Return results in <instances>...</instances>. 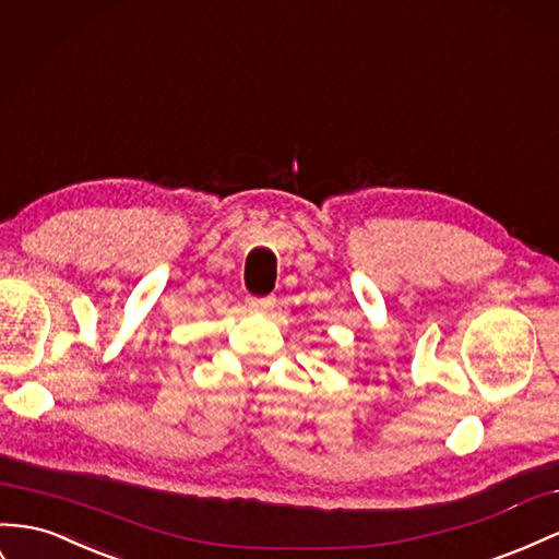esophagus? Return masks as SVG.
<instances>
[{"instance_id": "esophagus-1", "label": "esophagus", "mask_w": 559, "mask_h": 559, "mask_svg": "<svg viewBox=\"0 0 559 559\" xmlns=\"http://www.w3.org/2000/svg\"><path fill=\"white\" fill-rule=\"evenodd\" d=\"M247 308L253 310V312H267L275 308V296H263V298H255V296H249L247 298Z\"/></svg>"}]
</instances>
